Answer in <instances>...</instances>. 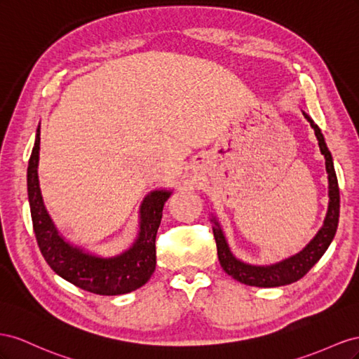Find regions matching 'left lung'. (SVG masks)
Here are the masks:
<instances>
[{"label": "left lung", "mask_w": 359, "mask_h": 359, "mask_svg": "<svg viewBox=\"0 0 359 359\" xmlns=\"http://www.w3.org/2000/svg\"><path fill=\"white\" fill-rule=\"evenodd\" d=\"M302 114L306 120L310 121L311 128L314 129L317 141H319L320 151L325 156L327 183H330V187H327L330 203H327V212H326L323 225L320 227V230L316 233V236L306 243L305 248H302V251H299L298 254L290 255V257L284 259L278 263L259 266V264L245 263L231 252L218 219L212 217L210 221L213 222V236H215V241H217L218 259L222 269L227 272L231 278L238 280L242 284L254 285V287H280V285L292 284L294 281L301 280L302 276L320 260V257L325 254V251L327 250V247H330L335 236L337 225H339V217H340V189H339V180H337V174L334 170L332 155L326 147V142L319 126L316 125L309 114H305V112H302Z\"/></svg>", "instance_id": "8db88e82"}]
</instances>
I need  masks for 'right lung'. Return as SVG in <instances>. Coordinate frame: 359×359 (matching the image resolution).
Returning a JSON list of instances; mask_svg holds the SVG:
<instances>
[{"instance_id":"add662e5","label":"right lung","mask_w":359,"mask_h":359,"mask_svg":"<svg viewBox=\"0 0 359 359\" xmlns=\"http://www.w3.org/2000/svg\"><path fill=\"white\" fill-rule=\"evenodd\" d=\"M39 151L40 123L28 162L27 187L37 245L50 269L76 287L104 296L125 294L144 285L156 268V233L163 204L171 191L149 192L140 206V225L134 243L114 257H102L66 241L50 219L39 185Z\"/></svg>"}]
</instances>
